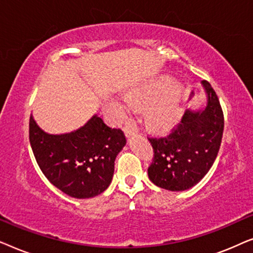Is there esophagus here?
<instances>
[{"instance_id": "obj_1", "label": "esophagus", "mask_w": 253, "mask_h": 253, "mask_svg": "<svg viewBox=\"0 0 253 253\" xmlns=\"http://www.w3.org/2000/svg\"><path fill=\"white\" fill-rule=\"evenodd\" d=\"M124 131H126V136H132V134L138 132V126L136 121L133 119H129L126 122V126H124Z\"/></svg>"}]
</instances>
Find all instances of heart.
I'll return each instance as SVG.
<instances>
[{"instance_id":"1","label":"heart","mask_w":253,"mask_h":253,"mask_svg":"<svg viewBox=\"0 0 253 253\" xmlns=\"http://www.w3.org/2000/svg\"><path fill=\"white\" fill-rule=\"evenodd\" d=\"M126 99L137 108H147V122L157 130L171 129L181 117L179 86L170 79L164 78L141 84L132 89Z\"/></svg>"}]
</instances>
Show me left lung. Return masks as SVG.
I'll list each match as a JSON object with an SVG mask.
<instances>
[{
    "mask_svg": "<svg viewBox=\"0 0 253 253\" xmlns=\"http://www.w3.org/2000/svg\"><path fill=\"white\" fill-rule=\"evenodd\" d=\"M206 102L186 109L177 129L166 137L148 138L154 151L148 177L159 188L184 191L196 185L214 164L223 132V113L215 91L202 82Z\"/></svg>",
    "mask_w": 253,
    "mask_h": 253,
    "instance_id": "left-lung-1",
    "label": "left lung"
}]
</instances>
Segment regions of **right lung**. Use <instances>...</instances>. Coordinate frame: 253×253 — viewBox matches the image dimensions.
<instances>
[{"label": "right lung", "instance_id": "1", "mask_svg": "<svg viewBox=\"0 0 253 253\" xmlns=\"http://www.w3.org/2000/svg\"><path fill=\"white\" fill-rule=\"evenodd\" d=\"M30 143L48 181L65 195L86 199L108 188L126 139L122 130L107 126L98 114L79 129L61 134L44 132L31 114Z\"/></svg>", "mask_w": 253, "mask_h": 253}]
</instances>
